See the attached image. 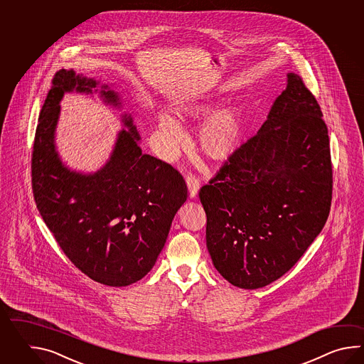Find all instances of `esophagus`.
Returning <instances> with one entry per match:
<instances>
[{
  "mask_svg": "<svg viewBox=\"0 0 364 364\" xmlns=\"http://www.w3.org/2000/svg\"><path fill=\"white\" fill-rule=\"evenodd\" d=\"M186 182H187V187H188L190 198H195L196 193L199 191V187H200L199 179L196 178L193 174L190 173V174L186 177Z\"/></svg>",
  "mask_w": 364,
  "mask_h": 364,
  "instance_id": "esophagus-1",
  "label": "esophagus"
}]
</instances>
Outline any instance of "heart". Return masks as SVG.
Masks as SVG:
<instances>
[{
  "instance_id": "heart-1",
  "label": "heart",
  "mask_w": 364,
  "mask_h": 364,
  "mask_svg": "<svg viewBox=\"0 0 364 364\" xmlns=\"http://www.w3.org/2000/svg\"><path fill=\"white\" fill-rule=\"evenodd\" d=\"M215 108V99L204 95L179 105V116L201 119ZM243 113L238 105H229L215 112L201 124L199 141L201 149L213 160H223L232 155L240 143ZM157 127L168 151H174L183 141L185 134L178 121L166 113L157 117Z\"/></svg>"
}]
</instances>
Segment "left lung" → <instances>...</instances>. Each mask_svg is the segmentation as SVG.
Returning a JSON list of instances; mask_svg holds the SVG:
<instances>
[{
    "label": "left lung",
    "instance_id": "left-lung-1",
    "mask_svg": "<svg viewBox=\"0 0 364 364\" xmlns=\"http://www.w3.org/2000/svg\"><path fill=\"white\" fill-rule=\"evenodd\" d=\"M294 73L255 136L199 191L205 240L234 287H267L290 271L323 230L332 203L328 129Z\"/></svg>",
    "mask_w": 364,
    "mask_h": 364
}]
</instances>
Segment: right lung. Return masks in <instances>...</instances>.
I'll return each mask as SVG.
<instances>
[{
	"label": "right lung",
	"instance_id": "obj_1",
	"mask_svg": "<svg viewBox=\"0 0 364 364\" xmlns=\"http://www.w3.org/2000/svg\"><path fill=\"white\" fill-rule=\"evenodd\" d=\"M97 80L55 73L41 108L32 151V190L36 207L70 262L107 287L143 279L165 246L171 221L187 199L178 171L141 152L132 114L122 116L107 164L95 173L70 171L55 149L60 101L66 92H97ZM107 105L121 108L118 93L101 85Z\"/></svg>",
	"mask_w": 364,
	"mask_h": 364
}]
</instances>
